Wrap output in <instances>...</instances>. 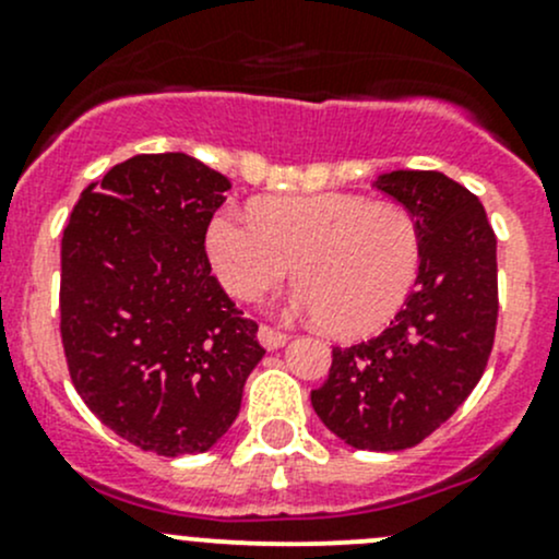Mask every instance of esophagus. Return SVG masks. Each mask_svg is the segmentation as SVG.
<instances>
[{"label":"esophagus","instance_id":"1","mask_svg":"<svg viewBox=\"0 0 559 559\" xmlns=\"http://www.w3.org/2000/svg\"><path fill=\"white\" fill-rule=\"evenodd\" d=\"M257 340H260L262 348L278 350V348H284L286 343H289V334L275 332L273 326H260V332H257Z\"/></svg>","mask_w":559,"mask_h":559}]
</instances>
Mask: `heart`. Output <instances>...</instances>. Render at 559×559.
<instances>
[{
  "label": "heart",
  "mask_w": 559,
  "mask_h": 559,
  "mask_svg": "<svg viewBox=\"0 0 559 559\" xmlns=\"http://www.w3.org/2000/svg\"><path fill=\"white\" fill-rule=\"evenodd\" d=\"M216 278L257 299L297 267L295 308L340 337L383 329L413 292L423 243L418 222L393 203L350 192L273 198L240 214L219 209L205 230Z\"/></svg>",
  "instance_id": "1"
}]
</instances>
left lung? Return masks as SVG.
Instances as JSON below:
<instances>
[{"instance_id":"8db88e82","label":"left lung","mask_w":559,"mask_h":559,"mask_svg":"<svg viewBox=\"0 0 559 559\" xmlns=\"http://www.w3.org/2000/svg\"><path fill=\"white\" fill-rule=\"evenodd\" d=\"M374 187L418 222V278L391 326L332 350L310 402L350 448L396 452L437 431L485 372L498 321L496 233L479 198L439 171L396 168Z\"/></svg>"}]
</instances>
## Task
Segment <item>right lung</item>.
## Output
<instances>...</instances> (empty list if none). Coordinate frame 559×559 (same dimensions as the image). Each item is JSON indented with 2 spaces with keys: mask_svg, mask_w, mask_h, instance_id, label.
I'll use <instances>...</instances> for the list:
<instances>
[{
  "mask_svg": "<svg viewBox=\"0 0 559 559\" xmlns=\"http://www.w3.org/2000/svg\"><path fill=\"white\" fill-rule=\"evenodd\" d=\"M227 190V176L185 152L136 155L85 187L63 230L72 383L117 437L166 457L225 437L264 356L205 257Z\"/></svg>",
  "mask_w": 559,
  "mask_h": 559,
  "instance_id": "1",
  "label": "right lung"
}]
</instances>
